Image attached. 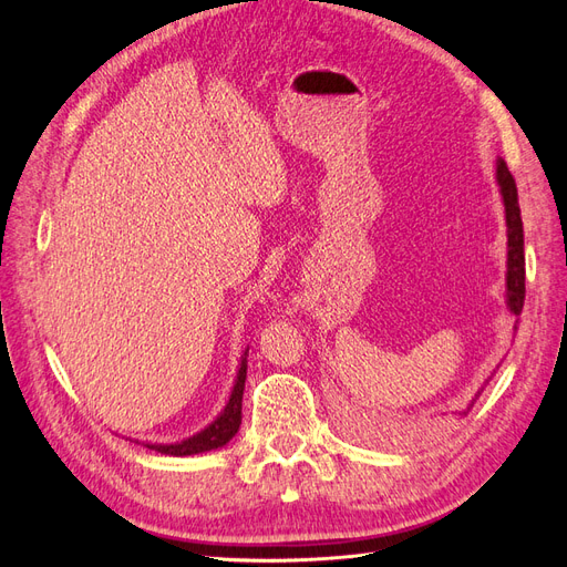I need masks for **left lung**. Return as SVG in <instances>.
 I'll list each match as a JSON object with an SVG mask.
<instances>
[{"instance_id":"8db88e82","label":"left lung","mask_w":567,"mask_h":567,"mask_svg":"<svg viewBox=\"0 0 567 567\" xmlns=\"http://www.w3.org/2000/svg\"><path fill=\"white\" fill-rule=\"evenodd\" d=\"M496 182H499V188H502V198L506 208V227H508L506 302H508V310L518 317L523 312V302H525V250H523L525 241H523V219H520L516 179H513V175L508 173L504 158L496 161ZM471 406L463 411V414H468Z\"/></svg>"}]
</instances>
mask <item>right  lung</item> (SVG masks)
Here are the masks:
<instances>
[{
    "mask_svg": "<svg viewBox=\"0 0 567 567\" xmlns=\"http://www.w3.org/2000/svg\"><path fill=\"white\" fill-rule=\"evenodd\" d=\"M246 354L241 359V367H238L236 383H234L231 398H229L225 411H221V414L208 427H203V431L196 433L194 437H186V440L175 442V444H146V447L156 450L161 454H167V456H192V454L225 447V444L238 433V425H241V402H244L246 369H248Z\"/></svg>",
    "mask_w": 567,
    "mask_h": 567,
    "instance_id": "add662e5",
    "label": "right lung"
}]
</instances>
